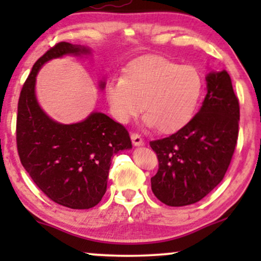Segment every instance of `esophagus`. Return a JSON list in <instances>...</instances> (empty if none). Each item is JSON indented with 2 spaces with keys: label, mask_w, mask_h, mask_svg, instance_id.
I'll list each match as a JSON object with an SVG mask.
<instances>
[{
  "label": "esophagus",
  "mask_w": 261,
  "mask_h": 261,
  "mask_svg": "<svg viewBox=\"0 0 261 261\" xmlns=\"http://www.w3.org/2000/svg\"><path fill=\"white\" fill-rule=\"evenodd\" d=\"M131 140H133L134 146H136V147H137V146H143V145H145V141L141 139L140 135H137V134L131 135Z\"/></svg>",
  "instance_id": "1"
}]
</instances>
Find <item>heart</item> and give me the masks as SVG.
I'll list each match as a JSON object with an SVG mask.
<instances>
[{
	"instance_id": "obj_1",
	"label": "heart",
	"mask_w": 261,
	"mask_h": 261,
	"mask_svg": "<svg viewBox=\"0 0 261 261\" xmlns=\"http://www.w3.org/2000/svg\"><path fill=\"white\" fill-rule=\"evenodd\" d=\"M203 89L201 74L161 56L130 62L124 76L109 80L106 97L116 121L127 124L142 110L143 125L161 134L179 131L193 119Z\"/></svg>"
}]
</instances>
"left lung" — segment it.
<instances>
[{
  "label": "left lung",
  "instance_id": "8db88e82",
  "mask_svg": "<svg viewBox=\"0 0 261 261\" xmlns=\"http://www.w3.org/2000/svg\"><path fill=\"white\" fill-rule=\"evenodd\" d=\"M205 99L197 114L169 137L149 142L160 168L151 188L168 206L195 203L222 181L238 140L239 103L226 70L206 76Z\"/></svg>",
  "mask_w": 261,
  "mask_h": 261
}]
</instances>
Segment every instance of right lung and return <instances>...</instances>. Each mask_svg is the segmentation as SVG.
<instances>
[{
	"instance_id": "obj_1",
	"label": "right lung",
	"mask_w": 261,
	"mask_h": 261,
	"mask_svg": "<svg viewBox=\"0 0 261 261\" xmlns=\"http://www.w3.org/2000/svg\"><path fill=\"white\" fill-rule=\"evenodd\" d=\"M88 46L56 44L35 62L18 101L17 147L20 162L38 188L59 205L91 208L107 191L112 157L133 148L127 130L100 112L85 120L61 124L39 106L35 83L47 61L64 56L91 55ZM100 91L106 79L100 80Z\"/></svg>"
}]
</instances>
